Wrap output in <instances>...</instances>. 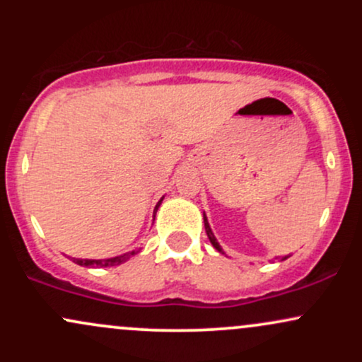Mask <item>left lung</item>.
<instances>
[{"mask_svg":"<svg viewBox=\"0 0 362 362\" xmlns=\"http://www.w3.org/2000/svg\"><path fill=\"white\" fill-rule=\"evenodd\" d=\"M204 228H206V233H207V238H209V242L213 243V247L216 248V250H218L219 253H223V255H226V252L223 250L221 248V245H219V242L218 240H216V236H214V233H213V230H211V226H209V221H207V218H206V213H204ZM228 257V255H226ZM289 255H284V257H276V262H282V260H286L288 259Z\"/></svg>","mask_w":362,"mask_h":362,"instance_id":"1","label":"left lung"}]
</instances>
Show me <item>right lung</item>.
<instances>
[{"label":"right lung","instance_id":"obj_1","mask_svg":"<svg viewBox=\"0 0 362 362\" xmlns=\"http://www.w3.org/2000/svg\"><path fill=\"white\" fill-rule=\"evenodd\" d=\"M163 197H161L160 201H158V204L155 206L153 218L156 216V211H158V207H160L161 201H163ZM139 252H141V248H138V250L122 253V255H117V257H110V259H76V257H69V259H71L74 264L83 265V267H114V265H120V264H124V262H127L131 257H134L136 253H139Z\"/></svg>","mask_w":362,"mask_h":362}]
</instances>
